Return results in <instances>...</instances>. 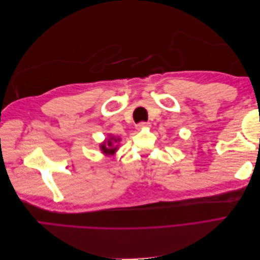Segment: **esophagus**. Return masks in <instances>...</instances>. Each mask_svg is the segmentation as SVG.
<instances>
[{
	"instance_id": "1",
	"label": "esophagus",
	"mask_w": 260,
	"mask_h": 260,
	"mask_svg": "<svg viewBox=\"0 0 260 260\" xmlns=\"http://www.w3.org/2000/svg\"><path fill=\"white\" fill-rule=\"evenodd\" d=\"M146 127H148V122H140V123L137 125V129L141 130V129L146 128Z\"/></svg>"
}]
</instances>
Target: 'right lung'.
Segmentation results:
<instances>
[{
	"mask_svg": "<svg viewBox=\"0 0 260 260\" xmlns=\"http://www.w3.org/2000/svg\"><path fill=\"white\" fill-rule=\"evenodd\" d=\"M119 141H120L119 138H115L113 136H109L108 139H106L104 142L101 143V145H100L102 153L107 155V156L114 155L118 149V145H115V144L117 142H119Z\"/></svg>",
	"mask_w": 260,
	"mask_h": 260,
	"instance_id": "1",
	"label": "right lung"
}]
</instances>
